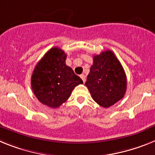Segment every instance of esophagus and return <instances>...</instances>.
<instances>
[{
    "label": "esophagus",
    "mask_w": 155,
    "mask_h": 155,
    "mask_svg": "<svg viewBox=\"0 0 155 155\" xmlns=\"http://www.w3.org/2000/svg\"><path fill=\"white\" fill-rule=\"evenodd\" d=\"M80 78L82 79V80H83V83H85L86 81V76L84 75V74H82V75H80Z\"/></svg>",
    "instance_id": "esophagus-1"
}]
</instances>
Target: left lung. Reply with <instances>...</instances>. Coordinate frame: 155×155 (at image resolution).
Returning a JSON list of instances; mask_svg holds the SVG:
<instances>
[{
	"instance_id": "1",
	"label": "left lung",
	"mask_w": 155,
	"mask_h": 155,
	"mask_svg": "<svg viewBox=\"0 0 155 155\" xmlns=\"http://www.w3.org/2000/svg\"><path fill=\"white\" fill-rule=\"evenodd\" d=\"M85 85L94 101L105 108L124 97L127 87L126 73L111 51L94 55Z\"/></svg>"
}]
</instances>
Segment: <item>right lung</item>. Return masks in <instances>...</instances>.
Listing matches in <instances>:
<instances>
[{
  "instance_id": "1",
  "label": "right lung",
  "mask_w": 155,
  "mask_h": 155,
  "mask_svg": "<svg viewBox=\"0 0 155 155\" xmlns=\"http://www.w3.org/2000/svg\"><path fill=\"white\" fill-rule=\"evenodd\" d=\"M67 55L60 48L50 49L37 64L31 77L35 96L45 105L56 108L66 101L74 88L83 83L65 64Z\"/></svg>"
}]
</instances>
